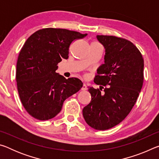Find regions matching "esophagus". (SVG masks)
<instances>
[{
    "label": "esophagus",
    "mask_w": 159,
    "mask_h": 159,
    "mask_svg": "<svg viewBox=\"0 0 159 159\" xmlns=\"http://www.w3.org/2000/svg\"><path fill=\"white\" fill-rule=\"evenodd\" d=\"M81 90H87V85H86L85 83H83V86H82V88H81Z\"/></svg>",
    "instance_id": "34e87169"
}]
</instances>
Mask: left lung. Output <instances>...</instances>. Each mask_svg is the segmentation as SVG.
<instances>
[{
    "mask_svg": "<svg viewBox=\"0 0 159 159\" xmlns=\"http://www.w3.org/2000/svg\"><path fill=\"white\" fill-rule=\"evenodd\" d=\"M97 39L105 48V55L94 82L102 86L88 88L91 101L83 116L91 128L104 130L119 124L135 104L143 85L144 59L128 40L103 35Z\"/></svg>",
    "mask_w": 159,
    "mask_h": 159,
    "instance_id": "left-lung-1",
    "label": "left lung"
}]
</instances>
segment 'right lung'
I'll use <instances>...</instances> for the list:
<instances>
[{
    "instance_id": "1",
    "label": "right lung",
    "mask_w": 159,
    "mask_h": 159,
    "mask_svg": "<svg viewBox=\"0 0 159 159\" xmlns=\"http://www.w3.org/2000/svg\"><path fill=\"white\" fill-rule=\"evenodd\" d=\"M87 35L45 28L26 40L18 56L16 80L21 104L31 116L41 120L54 118L64 100L82 88L80 79H66L56 70L62 59H68L72 43Z\"/></svg>"
}]
</instances>
